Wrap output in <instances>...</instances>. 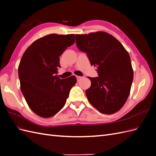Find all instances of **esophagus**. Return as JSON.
<instances>
[{
	"mask_svg": "<svg viewBox=\"0 0 156 156\" xmlns=\"http://www.w3.org/2000/svg\"><path fill=\"white\" fill-rule=\"evenodd\" d=\"M76 77H77V81H79L80 80L83 79V77H81V76H76Z\"/></svg>",
	"mask_w": 156,
	"mask_h": 156,
	"instance_id": "obj_1",
	"label": "esophagus"
}]
</instances>
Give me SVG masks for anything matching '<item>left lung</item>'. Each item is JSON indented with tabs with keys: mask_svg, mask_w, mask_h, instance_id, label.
<instances>
[{
	"mask_svg": "<svg viewBox=\"0 0 156 156\" xmlns=\"http://www.w3.org/2000/svg\"><path fill=\"white\" fill-rule=\"evenodd\" d=\"M78 49L87 53L98 76L88 77L91 86L86 90L89 102L103 114L119 111L128 98L133 72L130 56L116 38L104 32L75 34Z\"/></svg>",
	"mask_w": 156,
	"mask_h": 156,
	"instance_id": "8db88e82",
	"label": "left lung"
}]
</instances>
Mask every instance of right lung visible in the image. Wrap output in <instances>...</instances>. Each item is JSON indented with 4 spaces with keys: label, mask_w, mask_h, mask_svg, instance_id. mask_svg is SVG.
<instances>
[{
    "label": "right lung",
    "mask_w": 156,
    "mask_h": 156,
    "mask_svg": "<svg viewBox=\"0 0 156 156\" xmlns=\"http://www.w3.org/2000/svg\"><path fill=\"white\" fill-rule=\"evenodd\" d=\"M75 42L74 34H51L37 39L23 54L18 68L21 92L30 109L49 118L62 109L77 82L74 75L61 79L60 56Z\"/></svg>",
    "instance_id": "1"
}]
</instances>
